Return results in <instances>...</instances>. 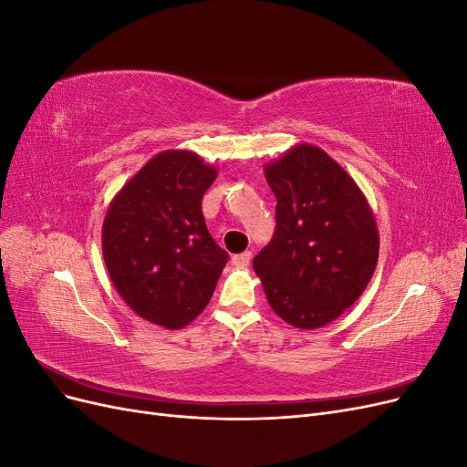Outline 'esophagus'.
I'll list each match as a JSON object with an SVG mask.
<instances>
[{
  "instance_id": "esophagus-1",
  "label": "esophagus",
  "mask_w": 467,
  "mask_h": 467,
  "mask_svg": "<svg viewBox=\"0 0 467 467\" xmlns=\"http://www.w3.org/2000/svg\"><path fill=\"white\" fill-rule=\"evenodd\" d=\"M251 261V251H244V253H237V255L232 257V263L235 266H247Z\"/></svg>"
}]
</instances>
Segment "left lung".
<instances>
[{
  "mask_svg": "<svg viewBox=\"0 0 467 467\" xmlns=\"http://www.w3.org/2000/svg\"><path fill=\"white\" fill-rule=\"evenodd\" d=\"M276 196L273 242L253 259L273 312L317 329L355 304L376 271L379 234L364 192L329 153L296 144L265 165Z\"/></svg>",
  "mask_w": 467,
  "mask_h": 467,
  "instance_id": "left-lung-1",
  "label": "left lung"
}]
</instances>
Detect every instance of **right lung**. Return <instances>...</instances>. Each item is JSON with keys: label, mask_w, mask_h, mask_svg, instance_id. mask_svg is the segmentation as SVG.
I'll return each mask as SVG.
<instances>
[{"label": "right lung", "mask_w": 467, "mask_h": 467, "mask_svg": "<svg viewBox=\"0 0 467 467\" xmlns=\"http://www.w3.org/2000/svg\"><path fill=\"white\" fill-rule=\"evenodd\" d=\"M218 169L191 150H165L124 182L103 220V259L136 316L182 329L202 314L228 253L206 230L202 196Z\"/></svg>", "instance_id": "obj_1"}]
</instances>
